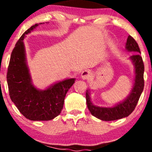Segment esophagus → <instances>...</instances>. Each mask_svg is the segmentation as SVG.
I'll list each match as a JSON object with an SVG mask.
<instances>
[{
	"instance_id": "esophagus-1",
	"label": "esophagus",
	"mask_w": 152,
	"mask_h": 152,
	"mask_svg": "<svg viewBox=\"0 0 152 152\" xmlns=\"http://www.w3.org/2000/svg\"><path fill=\"white\" fill-rule=\"evenodd\" d=\"M81 76L83 80L88 79L91 76V72L89 70H84L83 71H82Z\"/></svg>"
}]
</instances>
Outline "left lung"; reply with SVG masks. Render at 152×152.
I'll use <instances>...</instances> for the list:
<instances>
[{
    "label": "left lung",
    "mask_w": 152,
    "mask_h": 152,
    "mask_svg": "<svg viewBox=\"0 0 152 152\" xmlns=\"http://www.w3.org/2000/svg\"><path fill=\"white\" fill-rule=\"evenodd\" d=\"M126 49L129 51L135 52L136 53L130 57L135 69V81L133 88L126 99L113 107H100L92 104L91 102L89 90H86V99L88 110L94 116L103 121H114L126 117L132 114L135 109L144 89V62L139 54L141 52L138 43L131 36H129L127 38Z\"/></svg>",
    "instance_id": "1"
}]
</instances>
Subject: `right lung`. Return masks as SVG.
<instances>
[{
	"label": "right lung",
	"mask_w": 152,
	"mask_h": 152,
	"mask_svg": "<svg viewBox=\"0 0 152 152\" xmlns=\"http://www.w3.org/2000/svg\"><path fill=\"white\" fill-rule=\"evenodd\" d=\"M43 23L31 26L15 43L7 73L10 99L19 111L31 121H49L58 116L64 106L66 94L76 80H64L45 90L38 89L33 85L26 64L23 39L26 34Z\"/></svg>",
	"instance_id": "1"
}]
</instances>
